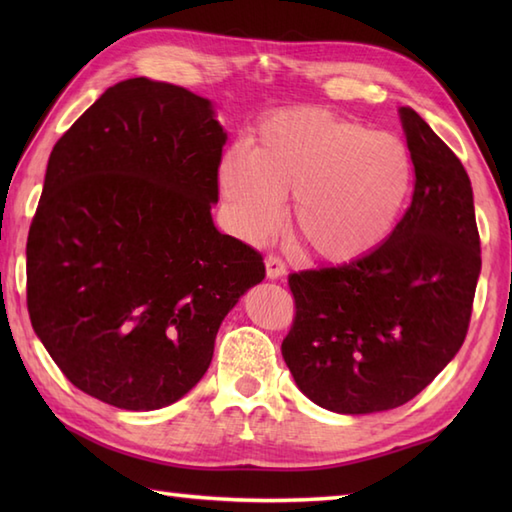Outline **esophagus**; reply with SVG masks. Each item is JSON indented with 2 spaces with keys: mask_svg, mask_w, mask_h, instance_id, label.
<instances>
[{
  "mask_svg": "<svg viewBox=\"0 0 512 512\" xmlns=\"http://www.w3.org/2000/svg\"><path fill=\"white\" fill-rule=\"evenodd\" d=\"M286 275V264L281 262L277 255H268L266 257V277L268 279H279Z\"/></svg>",
  "mask_w": 512,
  "mask_h": 512,
  "instance_id": "1",
  "label": "esophagus"
}]
</instances>
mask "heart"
Segmentation results:
<instances>
[{
  "instance_id": "1",
  "label": "heart",
  "mask_w": 512,
  "mask_h": 512,
  "mask_svg": "<svg viewBox=\"0 0 512 512\" xmlns=\"http://www.w3.org/2000/svg\"><path fill=\"white\" fill-rule=\"evenodd\" d=\"M413 182L400 138L314 107L284 110L257 127L253 149L220 162V191L239 231L259 242L275 231L281 200L290 228L325 262H352L389 235Z\"/></svg>"
}]
</instances>
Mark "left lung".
I'll return each mask as SVG.
<instances>
[{"instance_id":"1","label":"left lung","mask_w":512,"mask_h":512,"mask_svg":"<svg viewBox=\"0 0 512 512\" xmlns=\"http://www.w3.org/2000/svg\"><path fill=\"white\" fill-rule=\"evenodd\" d=\"M398 112L416 171L402 220L372 253L288 277L284 361L312 402L350 416L405 405L449 365L482 270L469 173L411 107Z\"/></svg>"}]
</instances>
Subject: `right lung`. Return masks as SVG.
I'll return each mask as SVG.
<instances>
[{
	"label": "right lung",
	"instance_id": "add662e5",
	"mask_svg": "<svg viewBox=\"0 0 512 512\" xmlns=\"http://www.w3.org/2000/svg\"><path fill=\"white\" fill-rule=\"evenodd\" d=\"M224 145L209 99L145 76L107 88L54 145L26 244L28 314L85 394L127 411L180 400L266 277L262 255L213 224Z\"/></svg>",
	"mask_w": 512,
	"mask_h": 512
}]
</instances>
